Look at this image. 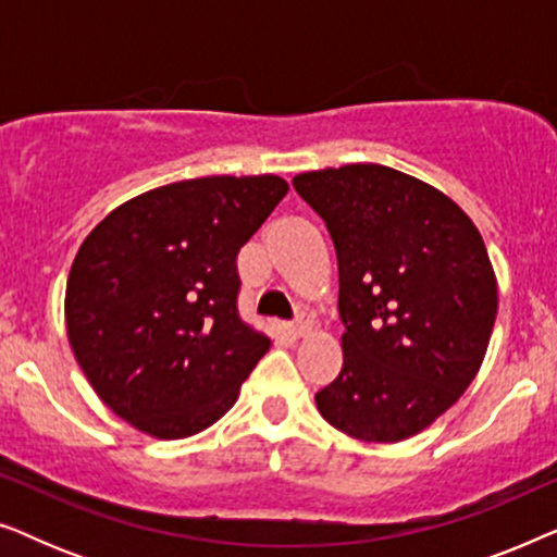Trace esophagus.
<instances>
[{"label": "esophagus", "instance_id": "34e87169", "mask_svg": "<svg viewBox=\"0 0 557 557\" xmlns=\"http://www.w3.org/2000/svg\"><path fill=\"white\" fill-rule=\"evenodd\" d=\"M311 324H314V322H311V317L301 314L292 326H288V332H292L294 337H304V334L311 332Z\"/></svg>", "mask_w": 557, "mask_h": 557}]
</instances>
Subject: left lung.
<instances>
[{
  "label": "left lung",
  "mask_w": 557,
  "mask_h": 557,
  "mask_svg": "<svg viewBox=\"0 0 557 557\" xmlns=\"http://www.w3.org/2000/svg\"><path fill=\"white\" fill-rule=\"evenodd\" d=\"M337 250L339 375L314 395L334 429L395 444L444 416L476 377L497 319V276L467 212L383 164L294 177Z\"/></svg>",
  "instance_id": "8db88e82"
}]
</instances>
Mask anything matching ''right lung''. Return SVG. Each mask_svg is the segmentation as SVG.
I'll return each mask as SVG.
<instances>
[{
  "label": "right lung",
  "mask_w": 557,
  "mask_h": 557,
  "mask_svg": "<svg viewBox=\"0 0 557 557\" xmlns=\"http://www.w3.org/2000/svg\"><path fill=\"white\" fill-rule=\"evenodd\" d=\"M286 193L276 174L172 182L83 240L67 339L98 398L134 429L187 438L238 400L271 339L238 317L235 258Z\"/></svg>",
  "instance_id": "1"
}]
</instances>
